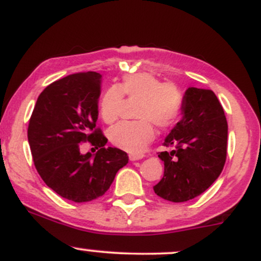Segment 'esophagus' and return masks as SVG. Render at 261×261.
<instances>
[{"label":"esophagus","mask_w":261,"mask_h":261,"mask_svg":"<svg viewBox=\"0 0 261 261\" xmlns=\"http://www.w3.org/2000/svg\"><path fill=\"white\" fill-rule=\"evenodd\" d=\"M128 158H130V161H133V162H135V161H139V160H141V158H142V155L130 154V155H128Z\"/></svg>","instance_id":"obj_1"}]
</instances>
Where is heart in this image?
Returning a JSON list of instances; mask_svg holds the SVG:
<instances>
[{
  "instance_id": "b5f03b06",
  "label": "heart",
  "mask_w": 261,
  "mask_h": 261,
  "mask_svg": "<svg viewBox=\"0 0 261 261\" xmlns=\"http://www.w3.org/2000/svg\"><path fill=\"white\" fill-rule=\"evenodd\" d=\"M122 94L141 98L137 121H122L109 131L113 145L131 154L139 155L154 137L153 122L161 128H168L180 120L184 95L173 83H162L151 73L127 74L119 87H112L100 100V115L110 124L118 119L122 106Z\"/></svg>"
}]
</instances>
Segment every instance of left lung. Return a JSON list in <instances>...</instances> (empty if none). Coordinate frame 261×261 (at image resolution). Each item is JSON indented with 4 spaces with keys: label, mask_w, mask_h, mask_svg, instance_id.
<instances>
[{
    "label": "left lung",
    "mask_w": 261,
    "mask_h": 261,
    "mask_svg": "<svg viewBox=\"0 0 261 261\" xmlns=\"http://www.w3.org/2000/svg\"><path fill=\"white\" fill-rule=\"evenodd\" d=\"M181 120L164 140L170 152H161L163 178L153 190L172 202L199 196L222 172L227 155L228 125L223 108L211 89L190 87L184 94Z\"/></svg>",
    "instance_id": "8db88e82"
}]
</instances>
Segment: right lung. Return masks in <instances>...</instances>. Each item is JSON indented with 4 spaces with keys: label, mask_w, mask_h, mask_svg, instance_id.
<instances>
[{
    "label": "right lung",
    "mask_w": 261,
    "mask_h": 261,
    "mask_svg": "<svg viewBox=\"0 0 261 261\" xmlns=\"http://www.w3.org/2000/svg\"><path fill=\"white\" fill-rule=\"evenodd\" d=\"M99 73L70 74L49 85L38 97L29 120L28 141L39 175L64 199L87 202L106 194L126 152L106 147L108 139L95 126L100 95ZM98 148L82 155L80 143Z\"/></svg>",
    "instance_id": "1"
}]
</instances>
